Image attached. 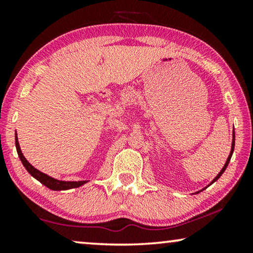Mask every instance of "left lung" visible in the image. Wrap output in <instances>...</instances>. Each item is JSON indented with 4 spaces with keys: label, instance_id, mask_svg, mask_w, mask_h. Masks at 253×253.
Instances as JSON below:
<instances>
[{
    "label": "left lung",
    "instance_id": "left-lung-1",
    "mask_svg": "<svg viewBox=\"0 0 253 253\" xmlns=\"http://www.w3.org/2000/svg\"><path fill=\"white\" fill-rule=\"evenodd\" d=\"M234 148H235V132H233V143H231V150H230L229 157H228V159H227V161H226V164H224V166H223V168H222V169H221V171L219 172V174H217V175L215 176V178H214V179H213V181H212V182H211V183H210V184H209V185H207V186H210L211 184H213V183H214V182H215V181H217V179H219V178H220V176L223 174V172H224V170H226L227 166H228V164H229V161H230V159H231V155H233V153H234ZM207 186H206V188H207ZM206 188H205V189H206ZM205 189H203V190H205ZM203 190H200V191H203ZM200 191H198V192H196V193H199Z\"/></svg>",
    "mask_w": 253,
    "mask_h": 253
}]
</instances>
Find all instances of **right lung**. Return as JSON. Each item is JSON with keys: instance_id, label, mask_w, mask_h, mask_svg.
Listing matches in <instances>:
<instances>
[{"instance_id": "1", "label": "right lung", "mask_w": 253, "mask_h": 253, "mask_svg": "<svg viewBox=\"0 0 253 253\" xmlns=\"http://www.w3.org/2000/svg\"><path fill=\"white\" fill-rule=\"evenodd\" d=\"M15 140H16V148H17V153H18V157L22 161V164L27 171L30 172L31 175L33 176L34 178L38 179L41 184H43L47 188H49L50 190H54V191H62V190H69V189H74V188H79V186L84 185L85 183H87V181H78V182H67V181H60V179H56L54 177H50L44 172L38 170L37 168H34L32 165L30 164L29 161L26 160L25 157H24L22 153V150L19 147V143H18V138H17V133L15 136Z\"/></svg>"}]
</instances>
